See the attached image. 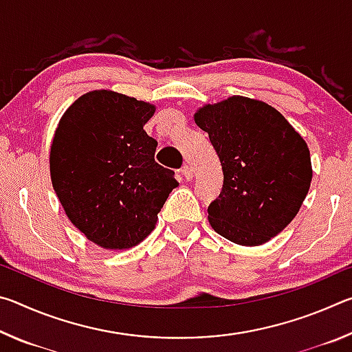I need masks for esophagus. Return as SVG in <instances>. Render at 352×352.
Listing matches in <instances>:
<instances>
[{
    "mask_svg": "<svg viewBox=\"0 0 352 352\" xmlns=\"http://www.w3.org/2000/svg\"><path fill=\"white\" fill-rule=\"evenodd\" d=\"M182 175L186 178V180L189 182V180H192V175H194V170H192V168H190L189 164H186V166H183L182 168Z\"/></svg>",
    "mask_w": 352,
    "mask_h": 352,
    "instance_id": "obj_1",
    "label": "esophagus"
}]
</instances>
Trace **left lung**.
<instances>
[{
    "instance_id": "1",
    "label": "left lung",
    "mask_w": 352,
    "mask_h": 352,
    "mask_svg": "<svg viewBox=\"0 0 352 352\" xmlns=\"http://www.w3.org/2000/svg\"><path fill=\"white\" fill-rule=\"evenodd\" d=\"M194 121L223 170L222 192L208 206L212 230L237 245L269 242L294 220L311 188L306 141L276 109L245 96L200 107Z\"/></svg>"
}]
</instances>
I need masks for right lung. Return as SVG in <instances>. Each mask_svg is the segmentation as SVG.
I'll list each match as a JSON object with an SVG mask.
<instances>
[{"instance_id": "obj_1", "label": "right lung", "mask_w": 352, "mask_h": 352, "mask_svg": "<svg viewBox=\"0 0 352 352\" xmlns=\"http://www.w3.org/2000/svg\"><path fill=\"white\" fill-rule=\"evenodd\" d=\"M155 105L111 90L82 94L58 121L51 182L80 233L105 250H127L152 233L174 172L155 162L158 142L142 129Z\"/></svg>"}]
</instances>
